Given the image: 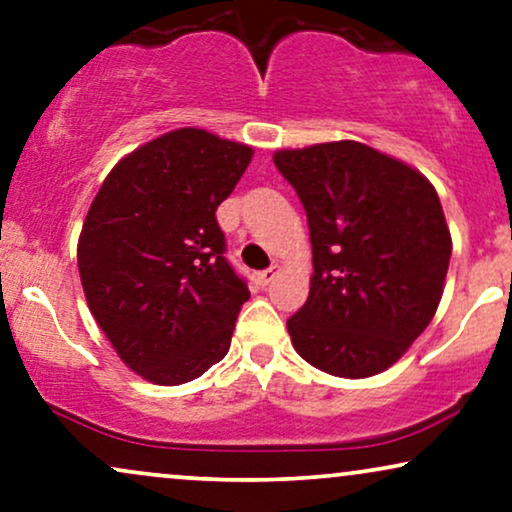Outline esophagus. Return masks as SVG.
Segmentation results:
<instances>
[{
	"label": "esophagus",
	"instance_id": "34e87169",
	"mask_svg": "<svg viewBox=\"0 0 512 512\" xmlns=\"http://www.w3.org/2000/svg\"><path fill=\"white\" fill-rule=\"evenodd\" d=\"M275 275H278V266H273V268H268V270H261V273H258L256 278H258V282H261L263 287H266V285H270V282L275 280Z\"/></svg>",
	"mask_w": 512,
	"mask_h": 512
}]
</instances>
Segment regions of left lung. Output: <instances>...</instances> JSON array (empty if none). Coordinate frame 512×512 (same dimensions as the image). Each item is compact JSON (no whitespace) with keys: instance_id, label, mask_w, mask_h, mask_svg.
<instances>
[{"instance_id":"1","label":"left lung","mask_w":512,"mask_h":512,"mask_svg":"<svg viewBox=\"0 0 512 512\" xmlns=\"http://www.w3.org/2000/svg\"><path fill=\"white\" fill-rule=\"evenodd\" d=\"M306 210L309 299L287 321L294 350L340 378L386 371L434 318L453 239L434 184L359 141L273 155Z\"/></svg>"}]
</instances>
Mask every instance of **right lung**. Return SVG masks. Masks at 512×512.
Returning a JSON list of instances; mask_svg holds the SVG:
<instances>
[{"mask_svg":"<svg viewBox=\"0 0 512 512\" xmlns=\"http://www.w3.org/2000/svg\"><path fill=\"white\" fill-rule=\"evenodd\" d=\"M254 148L167 131L124 155L90 203L78 273L95 323L138 376L182 386L230 350L249 287L225 261L215 210Z\"/></svg>","mask_w":512,"mask_h":512,"instance_id":"obj_1","label":"right lung"}]
</instances>
